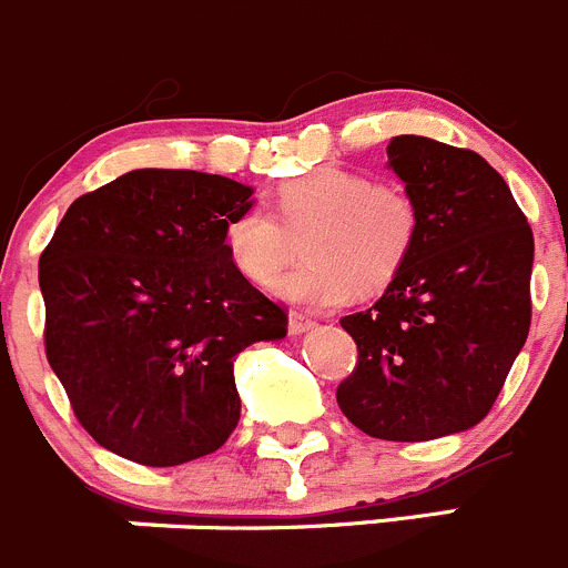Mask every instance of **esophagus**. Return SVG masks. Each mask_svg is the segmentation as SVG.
<instances>
[{
	"label": "esophagus",
	"instance_id": "1",
	"mask_svg": "<svg viewBox=\"0 0 568 568\" xmlns=\"http://www.w3.org/2000/svg\"><path fill=\"white\" fill-rule=\"evenodd\" d=\"M315 326V321L304 312H290V335H301V332H310Z\"/></svg>",
	"mask_w": 568,
	"mask_h": 568
}]
</instances>
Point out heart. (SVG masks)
I'll return each instance as SVG.
<instances>
[{
    "label": "heart",
    "mask_w": 568,
    "mask_h": 568,
    "mask_svg": "<svg viewBox=\"0 0 568 568\" xmlns=\"http://www.w3.org/2000/svg\"><path fill=\"white\" fill-rule=\"evenodd\" d=\"M273 213L250 205L231 216L225 247L256 284H267L298 253L306 262L281 275L273 293L310 310L337 306L355 293H377L399 275L419 231L416 202L397 182H374L348 169L312 171L275 191Z\"/></svg>",
    "instance_id": "1"
}]
</instances>
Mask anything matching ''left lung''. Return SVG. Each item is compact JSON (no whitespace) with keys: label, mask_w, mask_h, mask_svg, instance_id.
Wrapping results in <instances>:
<instances>
[{"label":"left lung","mask_w":568,"mask_h":568,"mask_svg":"<svg viewBox=\"0 0 568 568\" xmlns=\"http://www.w3.org/2000/svg\"><path fill=\"white\" fill-rule=\"evenodd\" d=\"M386 152L419 231L383 298L341 321L357 366L337 405L374 439H439L490 414L527 343L532 227L481 154L416 134Z\"/></svg>","instance_id":"left-lung-1"}]
</instances>
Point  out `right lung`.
<instances>
[{
  "mask_svg": "<svg viewBox=\"0 0 568 568\" xmlns=\"http://www.w3.org/2000/svg\"><path fill=\"white\" fill-rule=\"evenodd\" d=\"M253 189L138 169L78 196L39 258L44 352L78 423L149 467L220 450L239 423L233 361L287 335V312L225 247Z\"/></svg>",
  "mask_w": 568,
  "mask_h": 568,
  "instance_id": "obj_1",
  "label": "right lung"
}]
</instances>
